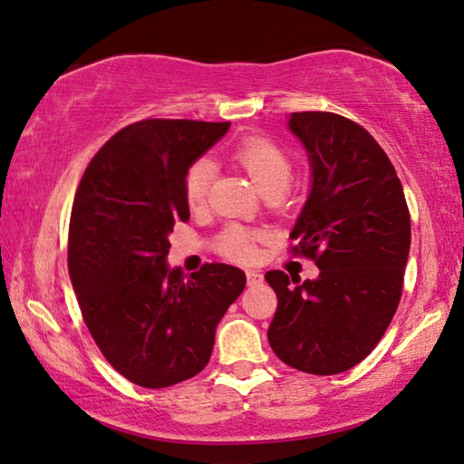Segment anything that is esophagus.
<instances>
[{
    "label": "esophagus",
    "mask_w": 464,
    "mask_h": 464,
    "mask_svg": "<svg viewBox=\"0 0 464 464\" xmlns=\"http://www.w3.org/2000/svg\"><path fill=\"white\" fill-rule=\"evenodd\" d=\"M246 276H247V285H260L264 281V275L260 270H247Z\"/></svg>",
    "instance_id": "obj_1"
}]
</instances>
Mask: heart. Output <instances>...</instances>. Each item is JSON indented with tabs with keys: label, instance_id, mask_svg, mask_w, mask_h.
<instances>
[{
	"label": "heart",
	"instance_id": "obj_1",
	"mask_svg": "<svg viewBox=\"0 0 464 464\" xmlns=\"http://www.w3.org/2000/svg\"><path fill=\"white\" fill-rule=\"evenodd\" d=\"M231 159L235 165H239L249 175V179L256 183L260 192L281 194L289 186L291 179V159L286 152L272 142L266 136L249 134L241 138L233 146ZM212 165L206 159H198L188 167L183 175V198L189 208H200L208 198L210 181H212ZM262 235L254 229H247L244 225H227L220 231L212 247L218 256L233 262H249L256 258V246H258Z\"/></svg>",
	"mask_w": 464,
	"mask_h": 464
}]
</instances>
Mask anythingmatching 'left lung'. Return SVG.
Returning <instances> with one entry per match:
<instances>
[{
	"label": "left lung",
	"instance_id": "left-lung-1",
	"mask_svg": "<svg viewBox=\"0 0 464 464\" xmlns=\"http://www.w3.org/2000/svg\"><path fill=\"white\" fill-rule=\"evenodd\" d=\"M312 165V192L293 227L291 254L320 268L299 283L268 270L278 305L268 328L276 357L333 376L370 355L399 307L411 217L394 165L359 123L330 111L291 113Z\"/></svg>",
	"mask_w": 464,
	"mask_h": 464
}]
</instances>
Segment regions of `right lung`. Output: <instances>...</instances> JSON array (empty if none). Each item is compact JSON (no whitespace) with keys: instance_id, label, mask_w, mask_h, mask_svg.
<instances>
[{"instance_id":"1","label":"right lung","mask_w":464,"mask_h":464,"mask_svg":"<svg viewBox=\"0 0 464 464\" xmlns=\"http://www.w3.org/2000/svg\"><path fill=\"white\" fill-rule=\"evenodd\" d=\"M229 121L142 120L94 154L73 196L68 268L88 333L113 370L144 388L194 378L246 272L167 266L169 233L186 223L183 175Z\"/></svg>"}]
</instances>
